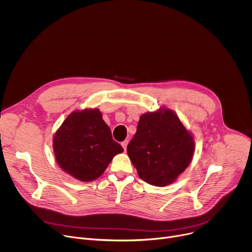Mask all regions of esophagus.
<instances>
[{
	"instance_id": "esophagus-1",
	"label": "esophagus",
	"mask_w": 252,
	"mask_h": 252,
	"mask_svg": "<svg viewBox=\"0 0 252 252\" xmlns=\"http://www.w3.org/2000/svg\"><path fill=\"white\" fill-rule=\"evenodd\" d=\"M127 143H128V140H125V141H123V142H122V146H123V148H124V150H125V151H126Z\"/></svg>"
}]
</instances>
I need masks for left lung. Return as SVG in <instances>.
Wrapping results in <instances>:
<instances>
[{"label": "left lung", "instance_id": "1", "mask_svg": "<svg viewBox=\"0 0 252 252\" xmlns=\"http://www.w3.org/2000/svg\"><path fill=\"white\" fill-rule=\"evenodd\" d=\"M194 137L177 115L159 107L140 116L127 155L139 177L155 187L173 184L189 165Z\"/></svg>", "mask_w": 252, "mask_h": 252}]
</instances>
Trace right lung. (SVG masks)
Returning <instances> with one entry per match:
<instances>
[{
  "label": "right lung",
  "mask_w": 252,
  "mask_h": 252,
  "mask_svg": "<svg viewBox=\"0 0 252 252\" xmlns=\"http://www.w3.org/2000/svg\"><path fill=\"white\" fill-rule=\"evenodd\" d=\"M53 150L59 166L84 183L98 178L124 152L96 107L70 113L54 134Z\"/></svg>",
  "instance_id": "add662e5"
}]
</instances>
